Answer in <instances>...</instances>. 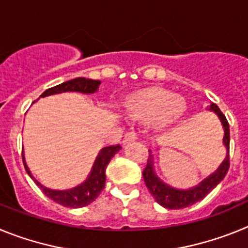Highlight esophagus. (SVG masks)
<instances>
[{"instance_id":"34e87169","label":"esophagus","mask_w":248,"mask_h":248,"mask_svg":"<svg viewBox=\"0 0 248 248\" xmlns=\"http://www.w3.org/2000/svg\"><path fill=\"white\" fill-rule=\"evenodd\" d=\"M135 139H137V133H134V131H129V133H126V134L124 135L123 144L125 145V144L130 143V141H134Z\"/></svg>"}]
</instances>
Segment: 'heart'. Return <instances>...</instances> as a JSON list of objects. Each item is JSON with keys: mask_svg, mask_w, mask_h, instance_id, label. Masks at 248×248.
Masks as SVG:
<instances>
[{"mask_svg": "<svg viewBox=\"0 0 248 248\" xmlns=\"http://www.w3.org/2000/svg\"><path fill=\"white\" fill-rule=\"evenodd\" d=\"M125 107L131 118L149 120L157 128L172 125L186 111V103L183 98L160 89L133 94L126 100Z\"/></svg>", "mask_w": 248, "mask_h": 248, "instance_id": "heart-1", "label": "heart"}]
</instances>
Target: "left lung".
<instances>
[{"instance_id":"8db88e82","label":"left lung","mask_w":248,"mask_h":248,"mask_svg":"<svg viewBox=\"0 0 248 248\" xmlns=\"http://www.w3.org/2000/svg\"><path fill=\"white\" fill-rule=\"evenodd\" d=\"M209 110L214 111L220 119L221 124L223 128V146L226 149V156L211 175L203 179L201 183H199L196 186H192L190 189H177V187H172L169 184L164 183L161 179L156 175L154 168V155L151 154V150H149L150 155H149L148 164L146 168L144 169L143 177L145 181L146 187L149 189L150 194L153 195V198L155 199L159 205L169 210H179L187 207V206L194 205L195 202L202 200L206 195L209 194L211 190H214L218 184L221 183L223 177L226 176L227 170L230 168V126L227 123L226 117L223 115L222 111L218 109V107L214 103L210 104Z\"/></svg>"}]
</instances>
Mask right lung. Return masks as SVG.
I'll return each instance as SVG.
<instances>
[{"mask_svg": "<svg viewBox=\"0 0 248 248\" xmlns=\"http://www.w3.org/2000/svg\"><path fill=\"white\" fill-rule=\"evenodd\" d=\"M100 83H102L100 80L88 79V78H76V79L68 80V82H64L62 84H58L56 87L47 89V91L43 92L39 95V98H45L48 97V95H53V94L67 93V92L93 94L98 92ZM120 149H122L120 145L103 148L98 153L95 160H94V164L92 166V170L88 176H87V179L82 184H79V185L74 186V187L68 190H54L46 187L45 185H42L37 179L33 177L31 170L28 169L27 163H26L25 155L22 154V157H23V164H25L27 174L38 185V187L42 190L46 196L56 201L59 205L65 206V207H72V209H78V207H84V206L93 202L98 198L100 191L104 189L105 179H107V176H105V169L108 166L111 157L117 154Z\"/></svg>", "mask_w": 248, "mask_h": 248, "instance_id": "add662e5", "label": "right lung"}]
</instances>
